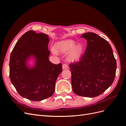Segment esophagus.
<instances>
[{
	"label": "esophagus",
	"mask_w": 126,
	"mask_h": 126,
	"mask_svg": "<svg viewBox=\"0 0 126 126\" xmlns=\"http://www.w3.org/2000/svg\"><path fill=\"white\" fill-rule=\"evenodd\" d=\"M68 68V66L67 64L66 63H64L63 64V69H67Z\"/></svg>",
	"instance_id": "1"
}]
</instances>
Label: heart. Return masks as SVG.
I'll return each mask as SVG.
<instances>
[{
  "mask_svg": "<svg viewBox=\"0 0 126 126\" xmlns=\"http://www.w3.org/2000/svg\"><path fill=\"white\" fill-rule=\"evenodd\" d=\"M75 41L72 40H65L58 41L55 45L54 48H51L53 54L57 53L66 54L68 52V57L70 60L78 59L82 52V47L80 45H75Z\"/></svg>",
  "mask_w": 126,
  "mask_h": 126,
  "instance_id": "obj_1",
  "label": "heart"
}]
</instances>
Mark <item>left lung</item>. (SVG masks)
Here are the masks:
<instances>
[{
  "mask_svg": "<svg viewBox=\"0 0 126 126\" xmlns=\"http://www.w3.org/2000/svg\"><path fill=\"white\" fill-rule=\"evenodd\" d=\"M87 40L85 52L78 62L69 64L74 92L78 96L94 97L112 85L116 76V60L111 46L93 32L81 37Z\"/></svg>",
  "mask_w": 126,
  "mask_h": 126,
  "instance_id": "8db88e82",
  "label": "left lung"
}]
</instances>
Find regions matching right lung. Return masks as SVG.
Listing matches in <instances>:
<instances>
[{
  "label": "right lung",
  "mask_w": 126,
  "mask_h": 126,
  "mask_svg": "<svg viewBox=\"0 0 126 126\" xmlns=\"http://www.w3.org/2000/svg\"><path fill=\"white\" fill-rule=\"evenodd\" d=\"M48 36L33 30L25 33L18 40L11 53L9 62L10 81L21 97L40 101L54 94L57 77L62 72V64L49 60ZM30 56L36 63L29 68L26 62Z\"/></svg>",
  "instance_id": "1"
}]
</instances>
